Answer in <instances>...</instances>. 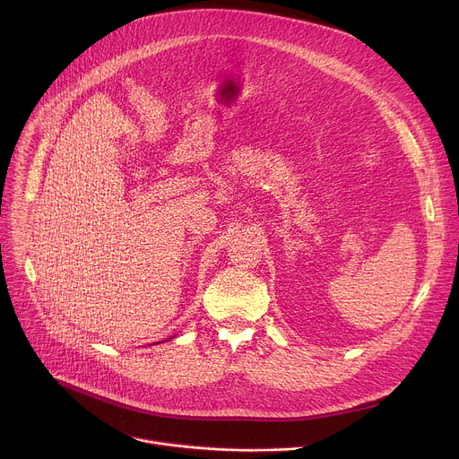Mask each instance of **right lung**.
<instances>
[{
  "label": "right lung",
  "instance_id": "1",
  "mask_svg": "<svg viewBox=\"0 0 459 459\" xmlns=\"http://www.w3.org/2000/svg\"><path fill=\"white\" fill-rule=\"evenodd\" d=\"M169 340H170V338H169Z\"/></svg>",
  "mask_w": 459,
  "mask_h": 459
}]
</instances>
